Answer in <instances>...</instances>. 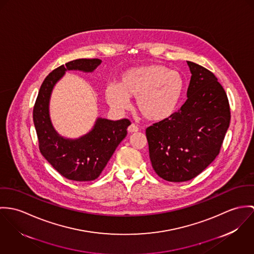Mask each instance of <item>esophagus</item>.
I'll return each instance as SVG.
<instances>
[{
  "instance_id": "obj_1",
  "label": "esophagus",
  "mask_w": 254,
  "mask_h": 254,
  "mask_svg": "<svg viewBox=\"0 0 254 254\" xmlns=\"http://www.w3.org/2000/svg\"><path fill=\"white\" fill-rule=\"evenodd\" d=\"M127 130H128V132L133 133V132H137V131L139 130V128H138V127H137V126H135L134 124H132V125H130V126L128 127Z\"/></svg>"
}]
</instances>
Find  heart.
Segmentation results:
<instances>
[{"instance_id":"heart-1","label":"heart","mask_w":254,"mask_h":254,"mask_svg":"<svg viewBox=\"0 0 254 254\" xmlns=\"http://www.w3.org/2000/svg\"><path fill=\"white\" fill-rule=\"evenodd\" d=\"M185 91L182 75L161 64L130 68L124 72L118 85H108L105 96L116 110L129 108L128 97L136 98L141 115L154 122L170 118L177 110Z\"/></svg>"}]
</instances>
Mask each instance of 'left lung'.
<instances>
[{
    "mask_svg": "<svg viewBox=\"0 0 254 254\" xmlns=\"http://www.w3.org/2000/svg\"><path fill=\"white\" fill-rule=\"evenodd\" d=\"M188 99L170 118L146 128L152 167L163 179L183 182L219 154L231 113L223 86L212 72L191 61Z\"/></svg>",
    "mask_w": 254,
    "mask_h": 254,
    "instance_id": "8db88e82",
    "label": "left lung"
}]
</instances>
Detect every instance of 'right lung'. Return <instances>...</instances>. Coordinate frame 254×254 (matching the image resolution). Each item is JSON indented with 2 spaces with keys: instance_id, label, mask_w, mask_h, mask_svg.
I'll list each match as a JSON object with an SVG mask.
<instances>
[{
  "instance_id": "obj_1",
  "label": "right lung",
  "mask_w": 254,
  "mask_h": 254,
  "mask_svg": "<svg viewBox=\"0 0 254 254\" xmlns=\"http://www.w3.org/2000/svg\"><path fill=\"white\" fill-rule=\"evenodd\" d=\"M100 63L98 58H81L57 67L44 80L34 105L33 120L40 152L55 169L69 180L96 179L118 145L127 136V127L131 124L128 119L110 121L99 118L91 131L76 140L59 136L53 127L49 102L57 81L67 70L92 72Z\"/></svg>"
}]
</instances>
